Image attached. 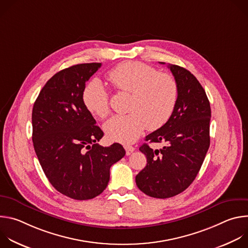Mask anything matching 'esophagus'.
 Instances as JSON below:
<instances>
[{
  "label": "esophagus",
  "instance_id": "1",
  "mask_svg": "<svg viewBox=\"0 0 248 248\" xmlns=\"http://www.w3.org/2000/svg\"><path fill=\"white\" fill-rule=\"evenodd\" d=\"M124 149H125L126 155H130L135 150V148L133 146H130V145H124Z\"/></svg>",
  "mask_w": 248,
  "mask_h": 248
}]
</instances>
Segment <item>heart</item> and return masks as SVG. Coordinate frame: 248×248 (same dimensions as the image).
I'll return each mask as SVG.
<instances>
[{"mask_svg":"<svg viewBox=\"0 0 248 248\" xmlns=\"http://www.w3.org/2000/svg\"><path fill=\"white\" fill-rule=\"evenodd\" d=\"M108 79L120 92L130 93L128 114L118 115L104 125L108 137L117 142L131 143L145 127L156 130L170 118L179 98L175 79L140 62H124L112 68ZM85 108L99 119L111 112L109 93L98 78L90 80L82 92Z\"/></svg>","mask_w":248,"mask_h":248,"instance_id":"heart-1","label":"heart"}]
</instances>
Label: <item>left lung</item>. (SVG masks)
<instances>
[{
	"instance_id": "1",
	"label": "left lung",
	"mask_w": 248,
	"mask_h": 248,
	"mask_svg": "<svg viewBox=\"0 0 248 248\" xmlns=\"http://www.w3.org/2000/svg\"><path fill=\"white\" fill-rule=\"evenodd\" d=\"M168 67L178 83V102L169 121L145 137L166 146L153 150L147 143L141 145L147 164L135 176L141 191L163 199L180 194L192 184L210 146L211 108L205 90L187 69L175 64Z\"/></svg>"
}]
</instances>
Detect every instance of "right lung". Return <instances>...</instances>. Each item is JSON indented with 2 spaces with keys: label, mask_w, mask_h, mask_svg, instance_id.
I'll list each match as a JSON object with an SVG mask.
<instances>
[{
  "label": "right lung",
  "mask_w": 248,
  "mask_h": 248,
  "mask_svg": "<svg viewBox=\"0 0 248 248\" xmlns=\"http://www.w3.org/2000/svg\"><path fill=\"white\" fill-rule=\"evenodd\" d=\"M100 66L79 63L57 73L32 110V141L39 163L50 184L76 200L101 194L110 181V168L125 155L119 143H97L104 132L82 101L86 81Z\"/></svg>",
  "instance_id": "right-lung-1"
}]
</instances>
